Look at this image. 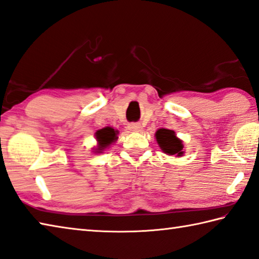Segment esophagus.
<instances>
[{"instance_id": "1", "label": "esophagus", "mask_w": 259, "mask_h": 259, "mask_svg": "<svg viewBox=\"0 0 259 259\" xmlns=\"http://www.w3.org/2000/svg\"><path fill=\"white\" fill-rule=\"evenodd\" d=\"M128 128L130 131H134V133H139L143 129V126H141L140 123H130L128 125Z\"/></svg>"}]
</instances>
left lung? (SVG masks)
<instances>
[{
  "label": "left lung",
  "mask_w": 259,
  "mask_h": 259,
  "mask_svg": "<svg viewBox=\"0 0 259 259\" xmlns=\"http://www.w3.org/2000/svg\"><path fill=\"white\" fill-rule=\"evenodd\" d=\"M155 137L161 151L166 155L175 157H182L184 155L183 140H181L173 130L164 128L158 129L156 131Z\"/></svg>",
  "instance_id": "obj_1"
}]
</instances>
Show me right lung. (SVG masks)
I'll use <instances>...</instances> for the list:
<instances>
[{
    "instance_id": "1",
    "label": "right lung",
    "mask_w": 259,
    "mask_h": 259,
    "mask_svg": "<svg viewBox=\"0 0 259 259\" xmlns=\"http://www.w3.org/2000/svg\"><path fill=\"white\" fill-rule=\"evenodd\" d=\"M118 134L119 131L113 129L112 126H105V128H102L98 130L95 133V138L96 141H98V145L94 148V153L95 154H101L103 151L109 148V146L114 144L116 139H118Z\"/></svg>"
}]
</instances>
